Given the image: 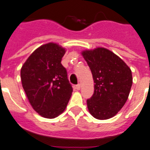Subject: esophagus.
<instances>
[{
    "label": "esophagus",
    "instance_id": "esophagus-1",
    "mask_svg": "<svg viewBox=\"0 0 150 150\" xmlns=\"http://www.w3.org/2000/svg\"><path fill=\"white\" fill-rule=\"evenodd\" d=\"M81 84H78V85H76V86H75V89H77V90H80L81 89Z\"/></svg>",
    "mask_w": 150,
    "mask_h": 150
}]
</instances>
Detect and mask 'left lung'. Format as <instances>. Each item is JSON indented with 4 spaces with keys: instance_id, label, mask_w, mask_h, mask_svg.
<instances>
[{
    "instance_id": "obj_1",
    "label": "left lung",
    "mask_w": 150,
    "mask_h": 150,
    "mask_svg": "<svg viewBox=\"0 0 150 150\" xmlns=\"http://www.w3.org/2000/svg\"><path fill=\"white\" fill-rule=\"evenodd\" d=\"M94 82L92 97L87 100L90 114L97 120L114 117L124 106L133 83L129 67L119 56L103 47L82 53Z\"/></svg>"
}]
</instances>
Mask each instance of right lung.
Returning <instances> with one entry per match:
<instances>
[{"label": "right lung", "instance_id": "right-lung-1", "mask_svg": "<svg viewBox=\"0 0 150 150\" xmlns=\"http://www.w3.org/2000/svg\"><path fill=\"white\" fill-rule=\"evenodd\" d=\"M64 48L55 43L42 45L22 67L23 87L33 108L53 119L66 108L72 92L66 68L62 64Z\"/></svg>", "mask_w": 150, "mask_h": 150}]
</instances>
